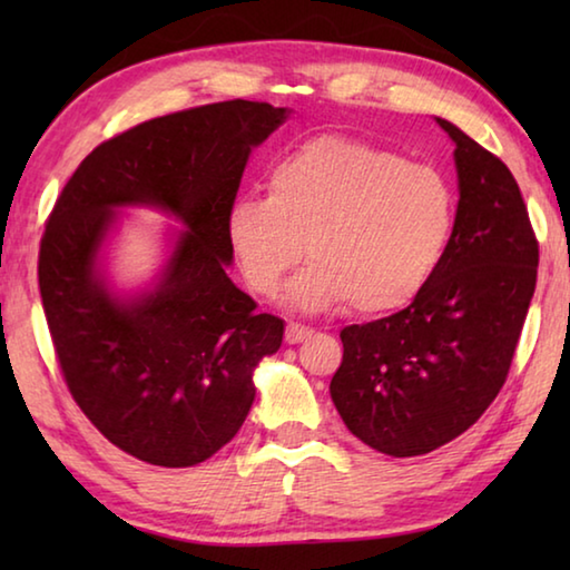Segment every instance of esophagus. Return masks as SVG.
<instances>
[{
    "label": "esophagus",
    "mask_w": 570,
    "mask_h": 570,
    "mask_svg": "<svg viewBox=\"0 0 570 570\" xmlns=\"http://www.w3.org/2000/svg\"><path fill=\"white\" fill-rule=\"evenodd\" d=\"M308 334H312V330H308V326H304V324H288L284 340H286V344H298V342H304Z\"/></svg>",
    "instance_id": "34e87169"
}]
</instances>
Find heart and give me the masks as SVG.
I'll return each mask as SVG.
<instances>
[{
	"instance_id": "b5f03b06",
	"label": "heart",
	"mask_w": 570,
	"mask_h": 570,
	"mask_svg": "<svg viewBox=\"0 0 570 570\" xmlns=\"http://www.w3.org/2000/svg\"><path fill=\"white\" fill-rule=\"evenodd\" d=\"M455 230V190L435 168L342 135H320L276 160L266 198L244 196L226 214V238L246 284L266 298L312 258L288 304L320 314L350 304L394 314L417 298Z\"/></svg>"
}]
</instances>
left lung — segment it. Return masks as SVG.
Masks as SVG:
<instances>
[{"mask_svg": "<svg viewBox=\"0 0 570 570\" xmlns=\"http://www.w3.org/2000/svg\"><path fill=\"white\" fill-rule=\"evenodd\" d=\"M455 142V230L428 288L370 324L342 330L330 384L354 438L392 458L462 435L498 397L535 292L538 244L513 173L445 118Z\"/></svg>", "mask_w": 570, "mask_h": 570, "instance_id": "obj_1", "label": "left lung"}]
</instances>
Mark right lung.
<instances>
[{"label":"right lung","instance_id":"1","mask_svg":"<svg viewBox=\"0 0 570 570\" xmlns=\"http://www.w3.org/2000/svg\"><path fill=\"white\" fill-rule=\"evenodd\" d=\"M288 115L228 100L135 125L80 163L47 220L40 294L67 387L112 445L150 465H198L234 440L256 366L282 346L284 322L230 282L226 214L250 150ZM128 207L179 224L135 289L109 274Z\"/></svg>","mask_w":570,"mask_h":570}]
</instances>
